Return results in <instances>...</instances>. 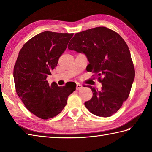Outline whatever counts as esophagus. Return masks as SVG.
Here are the masks:
<instances>
[{
    "label": "esophagus",
    "instance_id": "34e87169",
    "mask_svg": "<svg viewBox=\"0 0 152 152\" xmlns=\"http://www.w3.org/2000/svg\"><path fill=\"white\" fill-rule=\"evenodd\" d=\"M83 88V86L80 84V83H78L76 84V89H82Z\"/></svg>",
    "mask_w": 152,
    "mask_h": 152
}]
</instances>
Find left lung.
Here are the masks:
<instances>
[{
  "label": "left lung",
  "mask_w": 152,
  "mask_h": 152,
  "mask_svg": "<svg viewBox=\"0 0 152 152\" xmlns=\"http://www.w3.org/2000/svg\"><path fill=\"white\" fill-rule=\"evenodd\" d=\"M68 48L86 55L89 63L87 70L97 74L102 83L100 90L88 86L93 96L85 102L86 107L100 117L114 114L129 95L135 75L124 40L115 31L98 27L74 34Z\"/></svg>",
  "instance_id": "1"
}]
</instances>
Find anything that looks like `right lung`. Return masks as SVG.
<instances>
[{"instance_id":"right-lung-1","label":"right lung","mask_w":152,"mask_h":152,"mask_svg":"<svg viewBox=\"0 0 152 152\" xmlns=\"http://www.w3.org/2000/svg\"><path fill=\"white\" fill-rule=\"evenodd\" d=\"M73 34L45 31L32 38L19 52L14 69L16 93L25 107L41 119L59 114L76 90L74 82L59 87L46 80Z\"/></svg>"}]
</instances>
